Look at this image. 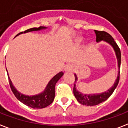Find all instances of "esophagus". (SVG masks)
<instances>
[{"label":"esophagus","mask_w":128,"mask_h":128,"mask_svg":"<svg viewBox=\"0 0 128 128\" xmlns=\"http://www.w3.org/2000/svg\"><path fill=\"white\" fill-rule=\"evenodd\" d=\"M74 70V66L71 64H67L65 68H64V71L67 72V71H72Z\"/></svg>","instance_id":"obj_1"}]
</instances>
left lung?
<instances>
[{"label":"left lung","instance_id":"left-lung-1","mask_svg":"<svg viewBox=\"0 0 128 128\" xmlns=\"http://www.w3.org/2000/svg\"><path fill=\"white\" fill-rule=\"evenodd\" d=\"M94 32H95V34H96V42H99L103 40L105 42L110 44L113 47V48L114 49V51L116 52L117 60H118V62L119 70L117 79L116 80L115 83L114 84V85L112 86V88L108 89L107 91L102 92V93H99V94H83V93H82L80 92H78L76 88L75 82L77 81L78 78H77V76L75 74V82L74 88H73V92H74V96L77 99V101H78L80 103H81L82 105H86V106H94V105H99V103L106 101L112 95V93L114 92V90L116 89V88L117 87V86L118 84L119 80H120V74L121 52L119 46L116 44L114 38H112V36L108 33H107V32H103V31H96V30H94Z\"/></svg>","mask_w":128,"mask_h":128}]
</instances>
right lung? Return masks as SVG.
I'll return each instance as SVG.
<instances>
[{
  "instance_id": "obj_1",
  "label": "right lung",
  "mask_w": 128,
  "mask_h": 128,
  "mask_svg": "<svg viewBox=\"0 0 128 128\" xmlns=\"http://www.w3.org/2000/svg\"><path fill=\"white\" fill-rule=\"evenodd\" d=\"M46 27H40L38 28L34 27V28L27 29L25 32H21V33L17 34L16 36L21 34H25V33L33 32V31H40L41 29H46ZM6 72H7V70H6ZM7 74L10 88H11L13 94H14V96L16 97V99L28 107H32L34 109H42V108L46 107L47 106L50 105L53 102L54 97H55L56 84L58 82V80L63 76L64 72H60L59 73H58L57 74L54 76L50 80V81L49 82L44 92L40 93V94L34 95V96L25 95V94H21V92H18L12 84V81L10 80L9 76H8V74Z\"/></svg>"
}]
</instances>
